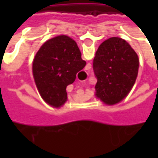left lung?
Returning a JSON list of instances; mask_svg holds the SVG:
<instances>
[{
  "mask_svg": "<svg viewBox=\"0 0 158 158\" xmlns=\"http://www.w3.org/2000/svg\"><path fill=\"white\" fill-rule=\"evenodd\" d=\"M93 69L98 79L95 97L107 106H114L125 99L135 85L139 58L126 40L112 37L98 48Z\"/></svg>",
  "mask_w": 158,
  "mask_h": 158,
  "instance_id": "left-lung-1",
  "label": "left lung"
}]
</instances>
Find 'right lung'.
Segmentation results:
<instances>
[{"label": "right lung", "mask_w": 158, "mask_h": 158, "mask_svg": "<svg viewBox=\"0 0 158 158\" xmlns=\"http://www.w3.org/2000/svg\"><path fill=\"white\" fill-rule=\"evenodd\" d=\"M86 61L76 42L59 35L40 46L32 62V74L42 98L50 106L60 108L68 100L67 86L75 82L77 72Z\"/></svg>", "instance_id": "obj_1"}]
</instances>
